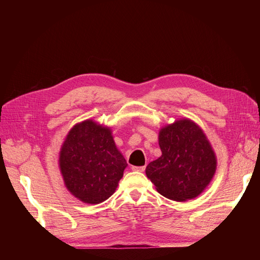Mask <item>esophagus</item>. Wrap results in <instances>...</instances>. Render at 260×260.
<instances>
[{
  "label": "esophagus",
  "instance_id": "34e87169",
  "mask_svg": "<svg viewBox=\"0 0 260 260\" xmlns=\"http://www.w3.org/2000/svg\"><path fill=\"white\" fill-rule=\"evenodd\" d=\"M132 170L139 171V172H143L145 170V166H133Z\"/></svg>",
  "mask_w": 260,
  "mask_h": 260
}]
</instances>
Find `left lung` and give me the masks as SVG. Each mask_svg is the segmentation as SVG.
<instances>
[{
  "mask_svg": "<svg viewBox=\"0 0 260 260\" xmlns=\"http://www.w3.org/2000/svg\"><path fill=\"white\" fill-rule=\"evenodd\" d=\"M161 156L149 162L146 176L165 198L184 202L199 196L216 171V156L206 136L188 119L159 132Z\"/></svg>",
  "mask_w": 260,
  "mask_h": 260,
  "instance_id": "1",
  "label": "left lung"
}]
</instances>
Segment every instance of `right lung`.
Segmentation results:
<instances>
[{"mask_svg":"<svg viewBox=\"0 0 260 260\" xmlns=\"http://www.w3.org/2000/svg\"><path fill=\"white\" fill-rule=\"evenodd\" d=\"M127 166L111 129L92 120L76 124L61 146L59 167L65 184L84 203L99 204L111 198Z\"/></svg>","mask_w":260,"mask_h":260,"instance_id":"obj_1","label":"right lung"}]
</instances>
